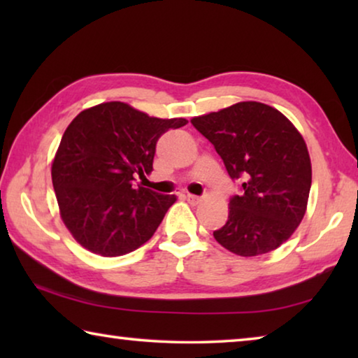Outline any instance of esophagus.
I'll list each match as a JSON object with an SVG mask.
<instances>
[{"mask_svg": "<svg viewBox=\"0 0 358 358\" xmlns=\"http://www.w3.org/2000/svg\"><path fill=\"white\" fill-rule=\"evenodd\" d=\"M186 201L189 202L191 205H197V203H201V202H202V199L199 197V196H192V194H187V196H186Z\"/></svg>", "mask_w": 358, "mask_h": 358, "instance_id": "obj_1", "label": "esophagus"}]
</instances>
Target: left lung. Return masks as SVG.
I'll return each instance as SVG.
<instances>
[{
    "label": "left lung",
    "instance_id": "left-lung-1",
    "mask_svg": "<svg viewBox=\"0 0 358 358\" xmlns=\"http://www.w3.org/2000/svg\"><path fill=\"white\" fill-rule=\"evenodd\" d=\"M213 143L229 177L240 180L217 243L243 257L270 252L290 238L306 211L311 161L295 126L262 102H238L191 120Z\"/></svg>",
    "mask_w": 358,
    "mask_h": 358
}]
</instances>
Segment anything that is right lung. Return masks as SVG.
Here are the masks:
<instances>
[{
    "label": "right lung",
    "mask_w": 358,
    "mask_h": 358,
    "mask_svg": "<svg viewBox=\"0 0 358 358\" xmlns=\"http://www.w3.org/2000/svg\"><path fill=\"white\" fill-rule=\"evenodd\" d=\"M186 123L148 117L117 101L72 120L53 159L52 181L62 220L78 243L117 257L153 237L177 197L136 186L134 177L153 171L157 138Z\"/></svg>",
    "instance_id": "right-lung-1"
}]
</instances>
